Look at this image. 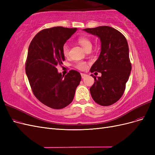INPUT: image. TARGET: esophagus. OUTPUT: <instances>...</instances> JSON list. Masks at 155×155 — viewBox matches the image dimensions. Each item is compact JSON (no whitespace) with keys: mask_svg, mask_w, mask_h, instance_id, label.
Here are the masks:
<instances>
[{"mask_svg":"<svg viewBox=\"0 0 155 155\" xmlns=\"http://www.w3.org/2000/svg\"><path fill=\"white\" fill-rule=\"evenodd\" d=\"M81 78L83 79V78H85L87 76V74L81 73Z\"/></svg>","mask_w":155,"mask_h":155,"instance_id":"1","label":"esophagus"}]
</instances>
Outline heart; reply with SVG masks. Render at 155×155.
<instances>
[{"label": "heart", "instance_id": "heart-1", "mask_svg": "<svg viewBox=\"0 0 155 155\" xmlns=\"http://www.w3.org/2000/svg\"><path fill=\"white\" fill-rule=\"evenodd\" d=\"M79 44L80 45L83 49L87 50L88 49H91L92 47V43L91 41L87 37H80L78 40ZM69 47L67 44H65L63 47V54L64 56H67L68 54ZM87 67V64L84 62H79L76 63V67L79 70H84Z\"/></svg>", "mask_w": 155, "mask_h": 155}]
</instances>
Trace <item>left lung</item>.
<instances>
[{
  "instance_id": "obj_1",
  "label": "left lung",
  "mask_w": 155,
  "mask_h": 155,
  "mask_svg": "<svg viewBox=\"0 0 155 155\" xmlns=\"http://www.w3.org/2000/svg\"><path fill=\"white\" fill-rule=\"evenodd\" d=\"M83 30L99 37L101 41L100 54L90 71L100 72L101 76H94L95 82L90 88L91 94L97 104L111 105L122 96L130 74L127 41L121 33L110 26Z\"/></svg>"
}]
</instances>
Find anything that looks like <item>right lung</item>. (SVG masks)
I'll return each instance as SVG.
<instances>
[{
  "mask_svg": "<svg viewBox=\"0 0 155 155\" xmlns=\"http://www.w3.org/2000/svg\"><path fill=\"white\" fill-rule=\"evenodd\" d=\"M76 30L61 26L45 29L37 34L29 46L26 76L35 96L51 109L68 105L81 81V74L76 70H70L64 76L57 69L65 60L63 46Z\"/></svg>",
  "mask_w": 155,
  "mask_h": 155,
  "instance_id": "add662e5",
  "label": "right lung"
}]
</instances>
